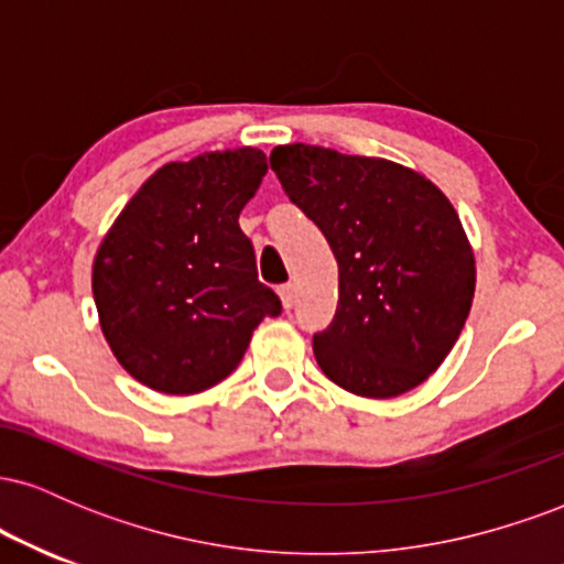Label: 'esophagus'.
<instances>
[{
    "label": "esophagus",
    "mask_w": 564,
    "mask_h": 564,
    "mask_svg": "<svg viewBox=\"0 0 564 564\" xmlns=\"http://www.w3.org/2000/svg\"><path fill=\"white\" fill-rule=\"evenodd\" d=\"M278 296H281L283 307H286V310L294 307V286H291V283H283V286L278 289Z\"/></svg>",
    "instance_id": "obj_1"
}]
</instances>
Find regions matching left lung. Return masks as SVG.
Segmentation results:
<instances>
[{"label":"left lung","mask_w":564,"mask_h":564,"mask_svg":"<svg viewBox=\"0 0 564 564\" xmlns=\"http://www.w3.org/2000/svg\"><path fill=\"white\" fill-rule=\"evenodd\" d=\"M270 166L339 264L334 321L313 336L334 384L394 398L437 371L475 296V257L451 200L384 159L278 145Z\"/></svg>","instance_id":"left-lung-1"}]
</instances>
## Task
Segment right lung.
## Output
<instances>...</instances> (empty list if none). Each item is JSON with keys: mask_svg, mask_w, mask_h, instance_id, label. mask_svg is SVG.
<instances>
[{"mask_svg": "<svg viewBox=\"0 0 564 564\" xmlns=\"http://www.w3.org/2000/svg\"><path fill=\"white\" fill-rule=\"evenodd\" d=\"M264 174L257 148L174 161L102 238L93 268L100 328L116 360L151 390H209L236 371L262 318L281 315L238 225Z\"/></svg>", "mask_w": 564, "mask_h": 564, "instance_id": "obj_1", "label": "right lung"}]
</instances>
